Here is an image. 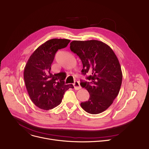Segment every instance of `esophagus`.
Here are the masks:
<instances>
[{
  "label": "esophagus",
  "mask_w": 149,
  "mask_h": 149,
  "mask_svg": "<svg viewBox=\"0 0 149 149\" xmlns=\"http://www.w3.org/2000/svg\"><path fill=\"white\" fill-rule=\"evenodd\" d=\"M74 87L75 90H80V89L81 88V87L79 81H75L74 83Z\"/></svg>",
  "instance_id": "1"
}]
</instances>
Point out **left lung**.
<instances>
[{
	"instance_id": "8db88e82",
	"label": "left lung",
	"mask_w": 149,
	"mask_h": 149,
	"mask_svg": "<svg viewBox=\"0 0 149 149\" xmlns=\"http://www.w3.org/2000/svg\"><path fill=\"white\" fill-rule=\"evenodd\" d=\"M71 50L83 63L82 74L90 82L81 81L80 85L90 95L88 100L81 103L88 113H101L110 107L120 91L122 72L120 63L110 47L97 40L73 41Z\"/></svg>"
}]
</instances>
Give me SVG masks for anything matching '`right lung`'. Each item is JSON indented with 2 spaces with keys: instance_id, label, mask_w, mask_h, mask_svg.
I'll use <instances>...</instances> for the list:
<instances>
[{
  "instance_id": "1",
  "label": "right lung",
  "mask_w": 149,
  "mask_h": 149,
  "mask_svg": "<svg viewBox=\"0 0 149 149\" xmlns=\"http://www.w3.org/2000/svg\"><path fill=\"white\" fill-rule=\"evenodd\" d=\"M71 41L52 39L39 46L30 56L24 69V80L33 103L44 110L60 104L65 92L72 84H65V72L52 74L51 66L58 49L65 48Z\"/></svg>"
}]
</instances>
